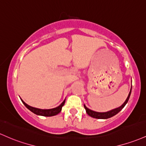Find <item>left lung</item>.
Wrapping results in <instances>:
<instances>
[{
  "instance_id": "8db88e82",
  "label": "left lung",
  "mask_w": 146,
  "mask_h": 146,
  "mask_svg": "<svg viewBox=\"0 0 146 146\" xmlns=\"http://www.w3.org/2000/svg\"><path fill=\"white\" fill-rule=\"evenodd\" d=\"M131 91H132V86H131L130 89V91L129 93V95L127 98V99L125 100V101L124 102V103L121 106H120L119 107H117L116 109H113V110H110V111H108L107 112H97L95 111H93V110H89V108H87L85 106V105H84V108L86 110V112L87 113V114L89 116H90L91 117L95 118H98V119H107V118H111L112 116H115L116 114H117L119 111H121L122 110V109L125 106V105L127 104V102H128V100H129V96H130L131 94Z\"/></svg>"
}]
</instances>
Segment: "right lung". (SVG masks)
<instances>
[{"mask_svg":"<svg viewBox=\"0 0 146 146\" xmlns=\"http://www.w3.org/2000/svg\"><path fill=\"white\" fill-rule=\"evenodd\" d=\"M21 100L22 102L24 104V105H25V106L30 111L33 112V113H35V114L39 115V116H55V115L58 114V113L62 111V107L64 106V105L65 100H64L60 105H59L58 107H55V108L49 109V110H41V109L35 108V107L30 106V105H28V104L25 103L22 99H21Z\"/></svg>","mask_w":146,"mask_h":146,"instance_id":"obj_1","label":"right lung"}]
</instances>
